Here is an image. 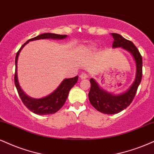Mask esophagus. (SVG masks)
<instances>
[{"instance_id": "1", "label": "esophagus", "mask_w": 154, "mask_h": 154, "mask_svg": "<svg viewBox=\"0 0 154 154\" xmlns=\"http://www.w3.org/2000/svg\"><path fill=\"white\" fill-rule=\"evenodd\" d=\"M88 77V75H87L86 73H85V72H83V73L81 74L80 76H79V77H80L81 79H86Z\"/></svg>"}]
</instances>
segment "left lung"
I'll use <instances>...</instances> for the list:
<instances>
[{
  "mask_svg": "<svg viewBox=\"0 0 154 154\" xmlns=\"http://www.w3.org/2000/svg\"><path fill=\"white\" fill-rule=\"evenodd\" d=\"M114 38L112 47H122L133 55L136 64V76L135 82L129 90L119 95H113L100 88L95 79L91 78V88L88 97L90 103L96 110L105 114H116L128 107L136 95L142 79V57L136 46L131 41L124 38L121 35L112 33Z\"/></svg>",
  "mask_w": 154,
  "mask_h": 154,
  "instance_id": "obj_1",
  "label": "left lung"
}]
</instances>
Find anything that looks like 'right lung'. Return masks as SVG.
Returning a JSON list of instances; mask_svg holds the SVG:
<instances>
[{
  "mask_svg": "<svg viewBox=\"0 0 154 154\" xmlns=\"http://www.w3.org/2000/svg\"><path fill=\"white\" fill-rule=\"evenodd\" d=\"M67 36L66 35H60L51 34V33H45V34H40L34 38H31L28 40L25 44L22 45V47L18 50L16 54V59H15V64H16V70H15L14 76V82L16 88L17 89V91L19 97H21L23 105L31 110V112H34L37 115H49L54 114L57 112L59 109L64 105L66 100V98L69 95V90H71L72 87L77 83L78 80V76H76L75 77L69 79H65L61 83L59 88L50 94L47 97L41 98V99H34L30 97H28L20 88L18 84V77H17V60L18 57L19 55L20 51L23 49V47L29 42L38 39H44V38H55V39H62Z\"/></svg>",
  "mask_w": 154,
  "mask_h": 154,
  "instance_id": "right-lung-1",
  "label": "right lung"
}]
</instances>
